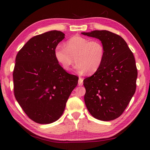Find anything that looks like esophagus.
<instances>
[{
    "label": "esophagus",
    "mask_w": 150,
    "mask_h": 150,
    "mask_svg": "<svg viewBox=\"0 0 150 150\" xmlns=\"http://www.w3.org/2000/svg\"><path fill=\"white\" fill-rule=\"evenodd\" d=\"M78 84H79V86H82V84H83V79L81 78V77L79 78Z\"/></svg>",
    "instance_id": "34e87169"
}]
</instances>
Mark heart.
Here are the masks:
<instances>
[{"label": "heart", "mask_w": 150, "mask_h": 150, "mask_svg": "<svg viewBox=\"0 0 150 150\" xmlns=\"http://www.w3.org/2000/svg\"><path fill=\"white\" fill-rule=\"evenodd\" d=\"M54 55L62 69L69 71L75 60V68L79 73L93 74L99 69L105 55L103 44L98 40H90L83 37L75 36L67 41L66 47L57 45Z\"/></svg>", "instance_id": "heart-1"}]
</instances>
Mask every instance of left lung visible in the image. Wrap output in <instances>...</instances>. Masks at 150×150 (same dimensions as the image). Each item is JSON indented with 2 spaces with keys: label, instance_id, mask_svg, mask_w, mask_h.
Masks as SVG:
<instances>
[{
  "label": "left lung",
  "instance_id": "left-lung-1",
  "mask_svg": "<svg viewBox=\"0 0 150 150\" xmlns=\"http://www.w3.org/2000/svg\"><path fill=\"white\" fill-rule=\"evenodd\" d=\"M82 34L99 39L105 49L99 69L83 81L86 106L95 119L114 120L123 113L136 90L134 56L126 41L111 31L95 30Z\"/></svg>",
  "mask_w": 150,
  "mask_h": 150
}]
</instances>
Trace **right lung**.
<instances>
[{
  "label": "right lung",
  "instance_id": "right-lung-1",
  "mask_svg": "<svg viewBox=\"0 0 150 150\" xmlns=\"http://www.w3.org/2000/svg\"><path fill=\"white\" fill-rule=\"evenodd\" d=\"M53 30L31 38L19 50L13 72L14 95L24 113L39 124L55 122L79 77L62 69L54 50L64 39Z\"/></svg>",
  "mask_w": 150,
  "mask_h": 150
}]
</instances>
